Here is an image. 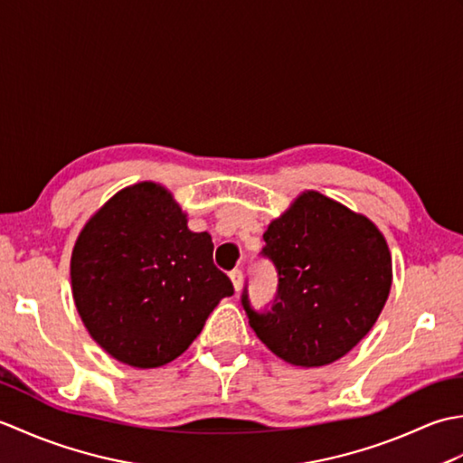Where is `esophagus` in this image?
<instances>
[{
  "instance_id": "1",
  "label": "esophagus",
  "mask_w": 463,
  "mask_h": 463,
  "mask_svg": "<svg viewBox=\"0 0 463 463\" xmlns=\"http://www.w3.org/2000/svg\"><path fill=\"white\" fill-rule=\"evenodd\" d=\"M231 280H232V287H234V290H241L242 288V270H232L231 272Z\"/></svg>"
}]
</instances>
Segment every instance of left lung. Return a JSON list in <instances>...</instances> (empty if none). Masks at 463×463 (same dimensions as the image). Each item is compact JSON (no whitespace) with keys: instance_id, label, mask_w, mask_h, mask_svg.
Listing matches in <instances>:
<instances>
[{"instance_id":"left-lung-1","label":"left lung","mask_w":463,"mask_h":463,"mask_svg":"<svg viewBox=\"0 0 463 463\" xmlns=\"http://www.w3.org/2000/svg\"><path fill=\"white\" fill-rule=\"evenodd\" d=\"M279 272L270 308L242 307L257 336L284 362L326 366L378 320L392 287V257L378 226L317 191L302 193L262 234Z\"/></svg>"}]
</instances>
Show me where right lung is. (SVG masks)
<instances>
[{
    "instance_id": "add662e5",
    "label": "right lung",
    "mask_w": 463,
    "mask_h": 463,
    "mask_svg": "<svg viewBox=\"0 0 463 463\" xmlns=\"http://www.w3.org/2000/svg\"><path fill=\"white\" fill-rule=\"evenodd\" d=\"M209 232H193L165 186H127L77 237L71 287L91 338L135 368L179 358L234 288L213 262Z\"/></svg>"
}]
</instances>
